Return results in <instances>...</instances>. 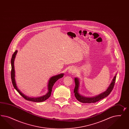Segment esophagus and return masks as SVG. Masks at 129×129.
<instances>
[{"label":"esophagus","instance_id":"34e87169","mask_svg":"<svg viewBox=\"0 0 129 129\" xmlns=\"http://www.w3.org/2000/svg\"><path fill=\"white\" fill-rule=\"evenodd\" d=\"M76 72V68H75L74 67H72L70 68L69 70V73L70 74H72L75 73Z\"/></svg>","mask_w":129,"mask_h":129}]
</instances>
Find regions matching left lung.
I'll return each instance as SVG.
<instances>
[{"instance_id": "left-lung-1", "label": "left lung", "mask_w": 129, "mask_h": 129, "mask_svg": "<svg viewBox=\"0 0 129 129\" xmlns=\"http://www.w3.org/2000/svg\"><path fill=\"white\" fill-rule=\"evenodd\" d=\"M116 75L117 74H116L115 76L114 77L112 82L110 84L107 89L106 90V91L103 92L101 94H99L96 96H93V97H86V96H83L82 95L79 94L78 92L79 84H80L79 79L78 78H75L74 79L75 87L74 90L75 98H76V99L78 100V101L83 103H94L96 102L99 101V100H101L104 98L107 97L111 93V91L113 89L116 78Z\"/></svg>"}]
</instances>
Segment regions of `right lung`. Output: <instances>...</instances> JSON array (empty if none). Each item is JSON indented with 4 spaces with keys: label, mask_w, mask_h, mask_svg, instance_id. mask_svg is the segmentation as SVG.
Segmentation results:
<instances>
[{
    "label": "right lung",
    "mask_w": 129,
    "mask_h": 129,
    "mask_svg": "<svg viewBox=\"0 0 129 129\" xmlns=\"http://www.w3.org/2000/svg\"><path fill=\"white\" fill-rule=\"evenodd\" d=\"M17 51L16 50L15 51V52L14 53V54L12 55V59L11 60V68H12L11 76L12 84H13V85L14 86V88L16 89V90L20 94L22 97H23L25 99L27 100L28 101L35 102H38V103L45 101L46 100H47L48 98H49L50 97L51 91H52V87L54 85L55 83L56 82L59 78H62L64 76V74L63 73L59 74L56 75L54 76H53L50 78L48 83V88H47L48 92L45 95H44L43 96H42L36 97V98H30V97L26 96L18 88L17 86H16V80H15V67H14V61H15V59L16 58V55L17 54Z\"/></svg>",
    "instance_id": "right-lung-1"
}]
</instances>
